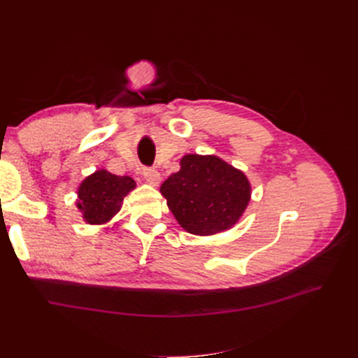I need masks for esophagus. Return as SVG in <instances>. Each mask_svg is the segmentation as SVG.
I'll use <instances>...</instances> for the list:
<instances>
[{
    "mask_svg": "<svg viewBox=\"0 0 358 358\" xmlns=\"http://www.w3.org/2000/svg\"><path fill=\"white\" fill-rule=\"evenodd\" d=\"M143 178L148 183H150V185H154V187H157L158 183L161 182L159 173L155 169H149V167L143 169Z\"/></svg>",
    "mask_w": 358,
    "mask_h": 358,
    "instance_id": "esophagus-1",
    "label": "esophagus"
}]
</instances>
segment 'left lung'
Here are the masks:
<instances>
[{
	"label": "left lung",
	"mask_w": 358,
	"mask_h": 358,
	"mask_svg": "<svg viewBox=\"0 0 358 358\" xmlns=\"http://www.w3.org/2000/svg\"><path fill=\"white\" fill-rule=\"evenodd\" d=\"M159 191L182 229L199 236L231 229L251 200L248 178L215 155H185Z\"/></svg>",
	"instance_id": "obj_1"
}]
</instances>
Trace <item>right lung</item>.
<instances>
[{
	"mask_svg": "<svg viewBox=\"0 0 358 358\" xmlns=\"http://www.w3.org/2000/svg\"><path fill=\"white\" fill-rule=\"evenodd\" d=\"M136 188L129 176H116L99 170L86 178L78 191V208L88 224H104L121 210L124 197Z\"/></svg>",
	"mask_w": 358,
	"mask_h": 358,
	"instance_id": "add662e5",
	"label": "right lung"
}]
</instances>
